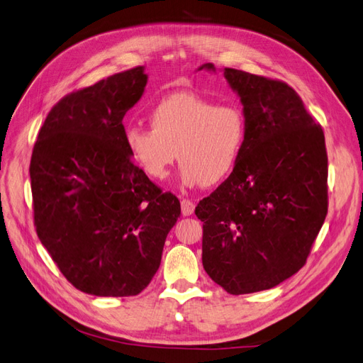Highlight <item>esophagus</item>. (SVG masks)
<instances>
[{
	"instance_id": "1",
	"label": "esophagus",
	"mask_w": 363,
	"mask_h": 363,
	"mask_svg": "<svg viewBox=\"0 0 363 363\" xmlns=\"http://www.w3.org/2000/svg\"><path fill=\"white\" fill-rule=\"evenodd\" d=\"M195 211V203H192L191 200H182V213L183 216H191Z\"/></svg>"
}]
</instances>
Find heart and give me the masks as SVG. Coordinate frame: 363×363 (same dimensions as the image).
<instances>
[{"label":"heart","instance_id":"heart-1","mask_svg":"<svg viewBox=\"0 0 363 363\" xmlns=\"http://www.w3.org/2000/svg\"><path fill=\"white\" fill-rule=\"evenodd\" d=\"M151 128L128 125L125 148L150 179L168 175L182 162L179 182L184 188L213 186L227 179L242 155L247 123L233 104H216L194 92L163 96L150 112Z\"/></svg>","mask_w":363,"mask_h":363}]
</instances>
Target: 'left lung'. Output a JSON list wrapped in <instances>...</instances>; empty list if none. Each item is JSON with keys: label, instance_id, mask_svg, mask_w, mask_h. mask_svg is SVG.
Returning <instances> with one entry per match:
<instances>
[{"label": "left lung", "instance_id": "1", "mask_svg": "<svg viewBox=\"0 0 363 363\" xmlns=\"http://www.w3.org/2000/svg\"><path fill=\"white\" fill-rule=\"evenodd\" d=\"M216 72L212 63L199 71ZM239 96L247 140L230 177L203 199V267L228 294L271 289L306 263L327 215L321 125L291 86L223 69Z\"/></svg>", "mask_w": 363, "mask_h": 363}]
</instances>
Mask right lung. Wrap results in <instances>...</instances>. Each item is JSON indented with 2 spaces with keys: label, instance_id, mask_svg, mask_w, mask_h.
I'll use <instances>...</instances> for the list:
<instances>
[{
  "label": "right lung",
  "instance_id": "right-lung-1",
  "mask_svg": "<svg viewBox=\"0 0 363 363\" xmlns=\"http://www.w3.org/2000/svg\"><path fill=\"white\" fill-rule=\"evenodd\" d=\"M147 82L138 67L62 98L33 148L38 236L68 281L96 296L144 291L182 212L125 148L123 119Z\"/></svg>",
  "mask_w": 363,
  "mask_h": 363
}]
</instances>
